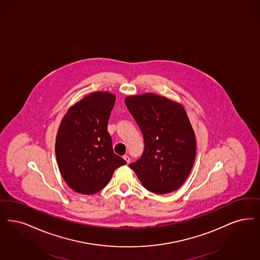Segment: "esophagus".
<instances>
[{
	"label": "esophagus",
	"mask_w": 260,
	"mask_h": 260,
	"mask_svg": "<svg viewBox=\"0 0 260 260\" xmlns=\"http://www.w3.org/2000/svg\"><path fill=\"white\" fill-rule=\"evenodd\" d=\"M123 157H124V159H125V161H126V164H127V165L131 162V157H129V156L125 155V156H123Z\"/></svg>",
	"instance_id": "esophagus-1"
}]
</instances>
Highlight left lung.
<instances>
[{
    "instance_id": "obj_1",
    "label": "left lung",
    "mask_w": 260,
    "mask_h": 260,
    "mask_svg": "<svg viewBox=\"0 0 260 260\" xmlns=\"http://www.w3.org/2000/svg\"><path fill=\"white\" fill-rule=\"evenodd\" d=\"M125 105L144 139L141 157L129 167L150 191L164 194L186 181L197 154L196 135L186 110L165 96H127Z\"/></svg>"
}]
</instances>
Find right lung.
Returning a JSON list of instances; mask_svg holds the SVG:
<instances>
[{"label":"right lung","instance_id":"obj_1","mask_svg":"<svg viewBox=\"0 0 260 260\" xmlns=\"http://www.w3.org/2000/svg\"><path fill=\"white\" fill-rule=\"evenodd\" d=\"M115 95L90 93L72 106L59 127L55 153L63 180L74 191L93 194L110 181L115 169L126 164L113 152L107 132Z\"/></svg>","mask_w":260,"mask_h":260}]
</instances>
